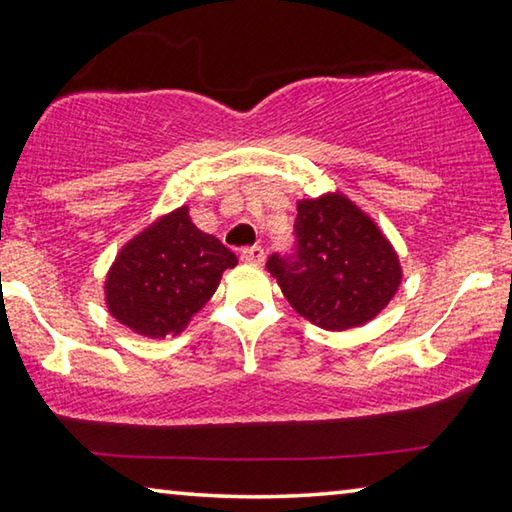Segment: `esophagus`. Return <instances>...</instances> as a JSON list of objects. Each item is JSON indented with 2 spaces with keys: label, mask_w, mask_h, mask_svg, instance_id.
<instances>
[{
  "label": "esophagus",
  "mask_w": 512,
  "mask_h": 512,
  "mask_svg": "<svg viewBox=\"0 0 512 512\" xmlns=\"http://www.w3.org/2000/svg\"><path fill=\"white\" fill-rule=\"evenodd\" d=\"M241 259H244V262H248V264H264L266 253H264L262 246H250V248L241 250Z\"/></svg>",
  "instance_id": "34e87169"
}]
</instances>
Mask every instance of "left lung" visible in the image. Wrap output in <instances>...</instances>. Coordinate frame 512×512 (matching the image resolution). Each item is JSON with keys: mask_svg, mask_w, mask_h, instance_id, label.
Returning a JSON list of instances; mask_svg holds the SVG:
<instances>
[{"mask_svg": "<svg viewBox=\"0 0 512 512\" xmlns=\"http://www.w3.org/2000/svg\"><path fill=\"white\" fill-rule=\"evenodd\" d=\"M298 250L266 262L309 323L343 332L379 316L402 284V264L379 225L341 192L298 201Z\"/></svg>", "mask_w": 512, "mask_h": 512, "instance_id": "left-lung-1", "label": "left lung"}]
</instances>
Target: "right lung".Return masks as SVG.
<instances>
[{
  "label": "right lung",
  "instance_id": "1",
  "mask_svg": "<svg viewBox=\"0 0 512 512\" xmlns=\"http://www.w3.org/2000/svg\"><path fill=\"white\" fill-rule=\"evenodd\" d=\"M235 266L237 255L176 207L121 246L103 282L106 307L135 334L178 336Z\"/></svg>",
  "mask_w": 512,
  "mask_h": 512
}]
</instances>
